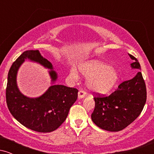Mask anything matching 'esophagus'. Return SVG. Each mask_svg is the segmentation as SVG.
<instances>
[{
    "label": "esophagus",
    "mask_w": 154,
    "mask_h": 154,
    "mask_svg": "<svg viewBox=\"0 0 154 154\" xmlns=\"http://www.w3.org/2000/svg\"><path fill=\"white\" fill-rule=\"evenodd\" d=\"M86 95V92L85 91H79L78 93V98H82Z\"/></svg>",
    "instance_id": "1"
}]
</instances>
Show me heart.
I'll return each mask as SVG.
<instances>
[{"mask_svg":"<svg viewBox=\"0 0 154 154\" xmlns=\"http://www.w3.org/2000/svg\"><path fill=\"white\" fill-rule=\"evenodd\" d=\"M79 70L88 77L87 85L89 89L98 93H106L116 85L119 78L118 72L106 63L97 61H91L79 65ZM71 75L74 78L79 77L75 68H72Z\"/></svg>","mask_w":154,"mask_h":154,"instance_id":"heart-1","label":"heart"}]
</instances>
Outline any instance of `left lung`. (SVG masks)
Here are the masks:
<instances>
[{"mask_svg": "<svg viewBox=\"0 0 154 154\" xmlns=\"http://www.w3.org/2000/svg\"><path fill=\"white\" fill-rule=\"evenodd\" d=\"M132 69H140L137 59L129 54ZM146 83L140 72L130 80L125 81L109 95L94 97L95 109L91 114L93 122L98 128L111 132L123 130L138 117L147 98Z\"/></svg>", "mask_w": 154, "mask_h": 154, "instance_id": "left-lung-1", "label": "left lung"}]
</instances>
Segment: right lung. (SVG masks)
I'll list each match as a JSON object with an SVG mask.
<instances>
[{
	"mask_svg": "<svg viewBox=\"0 0 154 154\" xmlns=\"http://www.w3.org/2000/svg\"><path fill=\"white\" fill-rule=\"evenodd\" d=\"M28 59L50 69L53 82L57 74L52 63L43 58L39 51H24L11 66L6 90L7 106L11 114L26 128L39 132H50L59 128L68 116L69 111L77 99L78 90L61 85H53L41 96L30 98L19 91L17 75L19 66Z\"/></svg>",
	"mask_w": 154,
	"mask_h": 154,
	"instance_id": "add662e5",
	"label": "right lung"
}]
</instances>
